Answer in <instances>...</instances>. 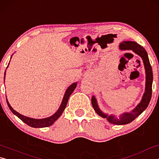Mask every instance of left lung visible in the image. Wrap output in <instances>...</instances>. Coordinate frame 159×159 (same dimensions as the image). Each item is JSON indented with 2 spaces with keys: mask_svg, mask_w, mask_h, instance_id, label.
<instances>
[{
  "mask_svg": "<svg viewBox=\"0 0 159 159\" xmlns=\"http://www.w3.org/2000/svg\"><path fill=\"white\" fill-rule=\"evenodd\" d=\"M119 48L120 50H132L133 52L140 56L142 60H143L145 71H146V87H145V93H144L143 97H142V101L133 111L130 113H124V114L120 115V116L118 118L113 115H110L108 116V115L102 113L100 111V109H99L97 100L94 96L92 97L91 102H92L94 109L99 116H100L102 118H107L110 123H114V124L124 125L130 123L134 119H135L147 109V107L149 105L152 93L153 73L147 52L142 45H139L134 41H123L120 44Z\"/></svg>",
  "mask_w": 159,
  "mask_h": 159,
  "instance_id": "left-lung-1",
  "label": "left lung"
}]
</instances>
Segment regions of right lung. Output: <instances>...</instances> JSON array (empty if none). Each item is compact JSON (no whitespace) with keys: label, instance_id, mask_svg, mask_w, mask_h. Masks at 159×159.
<instances>
[{"label":"right lung","instance_id":"1","mask_svg":"<svg viewBox=\"0 0 159 159\" xmlns=\"http://www.w3.org/2000/svg\"><path fill=\"white\" fill-rule=\"evenodd\" d=\"M7 66H8V65H7ZM4 79H5V77H4ZM76 85H77L76 83H73V84H71V85H70L68 88V89L66 90L65 94H64L63 100H62V102H61L60 107L57 110V111L56 112L55 114H53L52 116L45 118H43V119H34V118L25 116L19 114L18 112L15 111V110L12 108V107L10 105L9 102L7 100V105H8V107L10 108V111H11L15 115L17 116L19 118H20V119L22 120L24 123H25L26 124H27L28 125L31 126V127H33V128L48 127V126H50L52 124H53V123L55 122V120L60 116L61 114H62L63 111L66 108V104H67V102H68V99L69 98V97L71 95V93H73V91L75 90V88H76Z\"/></svg>","mask_w":159,"mask_h":159}]
</instances>
